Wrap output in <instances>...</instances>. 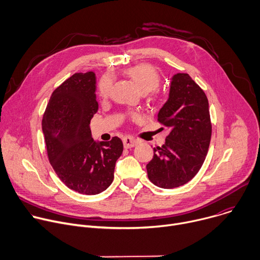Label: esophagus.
Listing matches in <instances>:
<instances>
[{
    "label": "esophagus",
    "mask_w": 260,
    "mask_h": 260,
    "mask_svg": "<svg viewBox=\"0 0 260 260\" xmlns=\"http://www.w3.org/2000/svg\"><path fill=\"white\" fill-rule=\"evenodd\" d=\"M122 142H123V145H124V148H126V149H128V148H133L135 147L137 144H138V141L132 137H124L122 139Z\"/></svg>",
    "instance_id": "esophagus-1"
}]
</instances>
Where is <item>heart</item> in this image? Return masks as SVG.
I'll list each match as a JSON object with an SVG mask.
<instances>
[{
    "label": "heart",
    "mask_w": 260,
    "mask_h": 260,
    "mask_svg": "<svg viewBox=\"0 0 260 260\" xmlns=\"http://www.w3.org/2000/svg\"><path fill=\"white\" fill-rule=\"evenodd\" d=\"M124 74L135 82L141 92H149L150 99H154L157 95V87L160 85L161 77L158 71L152 64L146 62L137 63L125 69ZM112 86L113 76L109 73L104 74L98 84V93L100 98L104 100L107 99L111 93ZM129 115L134 118L138 117L136 113H131Z\"/></svg>",
    "instance_id": "b5f03b06"
}]
</instances>
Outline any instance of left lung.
<instances>
[{
  "label": "left lung",
  "mask_w": 260,
  "mask_h": 260,
  "mask_svg": "<svg viewBox=\"0 0 260 260\" xmlns=\"http://www.w3.org/2000/svg\"><path fill=\"white\" fill-rule=\"evenodd\" d=\"M157 120L170 134L161 147L153 148V158L146 166L148 178L161 188L179 187L202 168L212 136L207 95L188 74L173 77L169 100Z\"/></svg>",
  "instance_id": "8db88e82"
}]
</instances>
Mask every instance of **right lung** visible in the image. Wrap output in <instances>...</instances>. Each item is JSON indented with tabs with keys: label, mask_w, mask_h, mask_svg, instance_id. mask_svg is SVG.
Returning a JSON list of instances; mask_svg holds the SVG:
<instances>
[{
	"label": "right lung",
	"mask_w": 260,
	"mask_h": 260,
	"mask_svg": "<svg viewBox=\"0 0 260 260\" xmlns=\"http://www.w3.org/2000/svg\"><path fill=\"white\" fill-rule=\"evenodd\" d=\"M94 73H75L52 92L42 119L47 156L57 177L82 194H98L114 179L122 141L98 144L89 123L98 112Z\"/></svg>",
	"instance_id": "obj_1"
}]
</instances>
